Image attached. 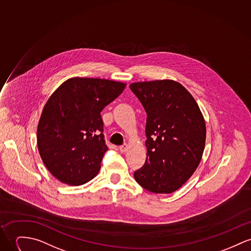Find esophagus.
<instances>
[{"label": "esophagus", "mask_w": 251, "mask_h": 251, "mask_svg": "<svg viewBox=\"0 0 251 251\" xmlns=\"http://www.w3.org/2000/svg\"><path fill=\"white\" fill-rule=\"evenodd\" d=\"M127 149H128V144H127V143H124L123 145H121V146L119 147V151H120L121 153L126 152V151H127Z\"/></svg>", "instance_id": "34e87169"}]
</instances>
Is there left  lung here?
<instances>
[{"label":"left lung","mask_w":251,"mask_h":251,"mask_svg":"<svg viewBox=\"0 0 251 251\" xmlns=\"http://www.w3.org/2000/svg\"><path fill=\"white\" fill-rule=\"evenodd\" d=\"M130 89L147 114V157L134 173L135 181L152 193H173L201 162L206 137L203 116L191 94L174 80L136 82Z\"/></svg>","instance_id":"8db88e82"}]
</instances>
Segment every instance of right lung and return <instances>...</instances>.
I'll list each match as a JSON object with an SVG mask.
<instances>
[{
    "label": "right lung",
    "instance_id": "1",
    "mask_svg": "<svg viewBox=\"0 0 251 251\" xmlns=\"http://www.w3.org/2000/svg\"><path fill=\"white\" fill-rule=\"evenodd\" d=\"M125 87L107 79L70 78L49 98L39 120L37 145L58 180L77 186L97 176L108 150L100 113Z\"/></svg>",
    "mask_w": 251,
    "mask_h": 251
}]
</instances>
